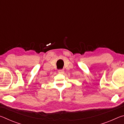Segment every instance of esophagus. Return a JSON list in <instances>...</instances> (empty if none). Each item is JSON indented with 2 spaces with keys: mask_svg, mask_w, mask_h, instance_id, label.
Wrapping results in <instances>:
<instances>
[{
  "mask_svg": "<svg viewBox=\"0 0 124 124\" xmlns=\"http://www.w3.org/2000/svg\"><path fill=\"white\" fill-rule=\"evenodd\" d=\"M58 72L59 73H63L64 72V70H58Z\"/></svg>",
  "mask_w": 124,
  "mask_h": 124,
  "instance_id": "34e87169",
  "label": "esophagus"
}]
</instances>
